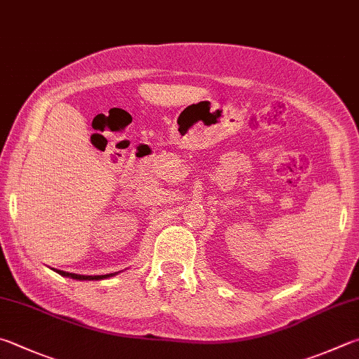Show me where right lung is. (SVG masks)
<instances>
[{"mask_svg": "<svg viewBox=\"0 0 359 359\" xmlns=\"http://www.w3.org/2000/svg\"><path fill=\"white\" fill-rule=\"evenodd\" d=\"M57 275H61V276H66V278H70V279H76V281H100V279H108V278H111V276H116L117 273L119 271H116V273H109V275H100V276H84V275H76V273H69V271H62V270H56V269H53Z\"/></svg>", "mask_w": 359, "mask_h": 359, "instance_id": "add662e5", "label": "right lung"}]
</instances>
